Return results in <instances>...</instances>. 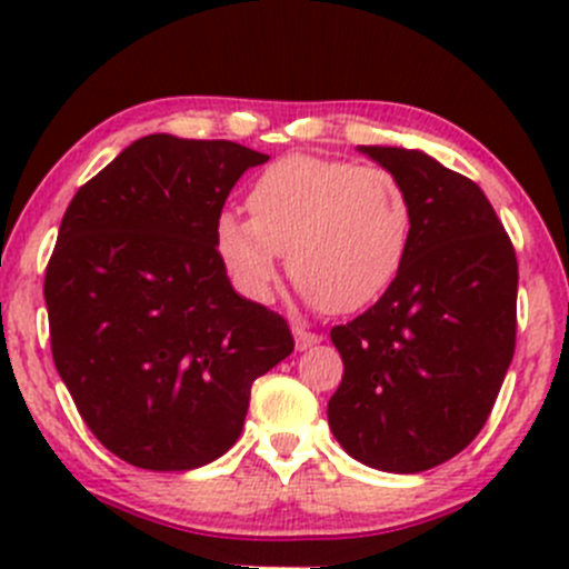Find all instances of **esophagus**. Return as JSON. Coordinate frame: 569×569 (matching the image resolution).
I'll list each match as a JSON object with an SVG mask.
<instances>
[{"label": "esophagus", "mask_w": 569, "mask_h": 569, "mask_svg": "<svg viewBox=\"0 0 569 569\" xmlns=\"http://www.w3.org/2000/svg\"><path fill=\"white\" fill-rule=\"evenodd\" d=\"M295 341H297V349H311L313 343L321 341V336L306 330V327H295Z\"/></svg>", "instance_id": "34e87169"}]
</instances>
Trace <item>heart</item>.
Wrapping results in <instances>:
<instances>
[{"label":"heart","mask_w":569,"mask_h":569,"mask_svg":"<svg viewBox=\"0 0 569 569\" xmlns=\"http://www.w3.org/2000/svg\"><path fill=\"white\" fill-rule=\"evenodd\" d=\"M250 217L222 211L214 244L233 283L269 300L283 252L313 306L352 313L380 300L410 250L405 183L382 168L291 153L258 173Z\"/></svg>","instance_id":"b5f03b06"}]
</instances>
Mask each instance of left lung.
<instances>
[{"label":"left lung","instance_id":"1","mask_svg":"<svg viewBox=\"0 0 569 569\" xmlns=\"http://www.w3.org/2000/svg\"><path fill=\"white\" fill-rule=\"evenodd\" d=\"M405 183L412 237L386 295L330 330L343 377L327 405L341 449L421 473L487 423L515 355L518 258L490 200L423 151L360 146Z\"/></svg>","mask_w":569,"mask_h":569}]
</instances>
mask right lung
I'll use <instances>...</instances> for the list:
<instances>
[{
  "instance_id": "right-lung-1",
  "label": "right lung",
  "mask_w": 569,
  "mask_h": 569,
  "mask_svg": "<svg viewBox=\"0 0 569 569\" xmlns=\"http://www.w3.org/2000/svg\"><path fill=\"white\" fill-rule=\"evenodd\" d=\"M267 153L148 134L73 194L46 267L54 366L104 449L192 470L239 440L250 388L295 352L289 325L237 295L217 217Z\"/></svg>"
}]
</instances>
